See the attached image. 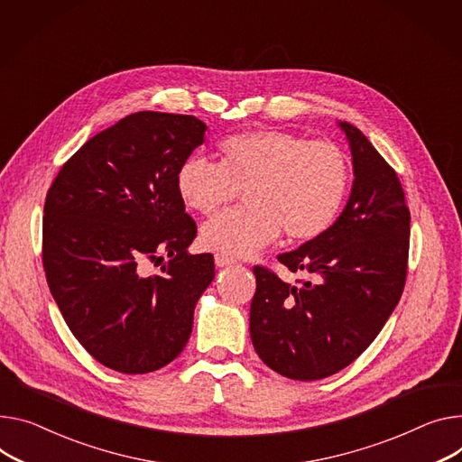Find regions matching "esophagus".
I'll list each match as a JSON object with an SVG mask.
<instances>
[{
    "label": "esophagus",
    "mask_w": 462,
    "mask_h": 462,
    "mask_svg": "<svg viewBox=\"0 0 462 462\" xmlns=\"http://www.w3.org/2000/svg\"><path fill=\"white\" fill-rule=\"evenodd\" d=\"M215 263H217L218 268H226V266L235 264V259L229 257V255H224V254H217V255H215Z\"/></svg>",
    "instance_id": "esophagus-1"
}]
</instances>
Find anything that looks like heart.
<instances>
[{"label":"heart","instance_id":"obj_1","mask_svg":"<svg viewBox=\"0 0 462 462\" xmlns=\"http://www.w3.org/2000/svg\"><path fill=\"white\" fill-rule=\"evenodd\" d=\"M218 153L220 162L190 155L175 173L181 201L203 217L217 215L244 192L245 207L201 227L207 250L250 257L282 229L291 240H310L338 217L349 162L333 142L259 129L226 138Z\"/></svg>","mask_w":462,"mask_h":462}]
</instances>
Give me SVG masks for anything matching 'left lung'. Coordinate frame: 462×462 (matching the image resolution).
<instances>
[{
  "instance_id": "obj_1",
  "label": "left lung",
  "mask_w": 462,
  "mask_h": 462,
  "mask_svg": "<svg viewBox=\"0 0 462 462\" xmlns=\"http://www.w3.org/2000/svg\"><path fill=\"white\" fill-rule=\"evenodd\" d=\"M338 125L355 175L342 215L298 250L277 255L309 279L291 285L254 268V347L266 366L298 381L329 377L357 359L396 309L407 277L411 212L398 175L357 127Z\"/></svg>"
}]
</instances>
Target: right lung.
<instances>
[{
	"instance_id": "1",
	"label": "right lung",
	"mask_w": 462,
	"mask_h": 462,
	"mask_svg": "<svg viewBox=\"0 0 462 462\" xmlns=\"http://www.w3.org/2000/svg\"><path fill=\"white\" fill-rule=\"evenodd\" d=\"M205 131L189 115H129L87 140L48 190V287L69 331L111 370L148 374L171 363L215 279L210 254L187 252L198 227L175 189L177 168ZM150 263L162 273L150 274Z\"/></svg>"
}]
</instances>
